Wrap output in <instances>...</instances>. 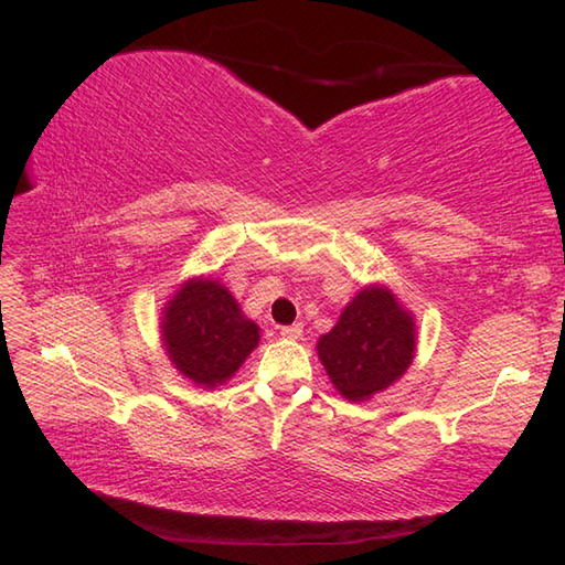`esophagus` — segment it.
Segmentation results:
<instances>
[{
	"mask_svg": "<svg viewBox=\"0 0 565 565\" xmlns=\"http://www.w3.org/2000/svg\"><path fill=\"white\" fill-rule=\"evenodd\" d=\"M279 334L284 339H300L302 337V324H288V327H281Z\"/></svg>",
	"mask_w": 565,
	"mask_h": 565,
	"instance_id": "34e87169",
	"label": "esophagus"
}]
</instances>
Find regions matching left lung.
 <instances>
[{"label":"left lung","instance_id":"8db88e82","mask_svg":"<svg viewBox=\"0 0 565 565\" xmlns=\"http://www.w3.org/2000/svg\"><path fill=\"white\" fill-rule=\"evenodd\" d=\"M415 349V315L384 284L360 288L317 341L327 377L351 403L370 401L398 382L413 365Z\"/></svg>","mask_w":565,"mask_h":565}]
</instances>
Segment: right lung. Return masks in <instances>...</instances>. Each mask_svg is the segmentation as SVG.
Here are the masks:
<instances>
[{
	"label": "right lung",
	"mask_w": 565,
	"mask_h": 565,
	"mask_svg": "<svg viewBox=\"0 0 565 565\" xmlns=\"http://www.w3.org/2000/svg\"><path fill=\"white\" fill-rule=\"evenodd\" d=\"M159 334L173 370L200 388L226 384L259 343V327L212 277L179 284L164 302Z\"/></svg>",
	"instance_id": "obj_1"
}]
</instances>
